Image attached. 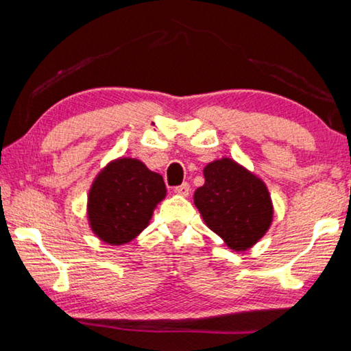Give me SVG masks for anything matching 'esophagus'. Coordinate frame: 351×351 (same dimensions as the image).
Segmentation results:
<instances>
[{
    "label": "esophagus",
    "mask_w": 351,
    "mask_h": 351,
    "mask_svg": "<svg viewBox=\"0 0 351 351\" xmlns=\"http://www.w3.org/2000/svg\"><path fill=\"white\" fill-rule=\"evenodd\" d=\"M173 192H175L176 195H180V197H187V195L190 193V187H189V184H181V186L175 187Z\"/></svg>",
    "instance_id": "1"
}]
</instances>
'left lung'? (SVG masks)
I'll list each match as a JSON object with an SVG mask.
<instances>
[{
	"label": "left lung",
	"instance_id": "obj_1",
	"mask_svg": "<svg viewBox=\"0 0 351 351\" xmlns=\"http://www.w3.org/2000/svg\"><path fill=\"white\" fill-rule=\"evenodd\" d=\"M203 175L204 184L193 193L203 221L232 251L251 249L268 232L274 218L265 181L230 158L209 162Z\"/></svg>",
	"mask_w": 351,
	"mask_h": 351
}]
</instances>
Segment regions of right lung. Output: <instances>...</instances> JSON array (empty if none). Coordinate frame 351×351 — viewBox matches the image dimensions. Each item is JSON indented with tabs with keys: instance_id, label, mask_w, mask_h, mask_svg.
Here are the masks:
<instances>
[{
	"instance_id": "1",
	"label": "right lung",
	"mask_w": 351,
	"mask_h": 351,
	"mask_svg": "<svg viewBox=\"0 0 351 351\" xmlns=\"http://www.w3.org/2000/svg\"><path fill=\"white\" fill-rule=\"evenodd\" d=\"M165 195L162 176L139 159H112L91 184L88 224L106 245H127L150 224L154 209Z\"/></svg>"
}]
</instances>
